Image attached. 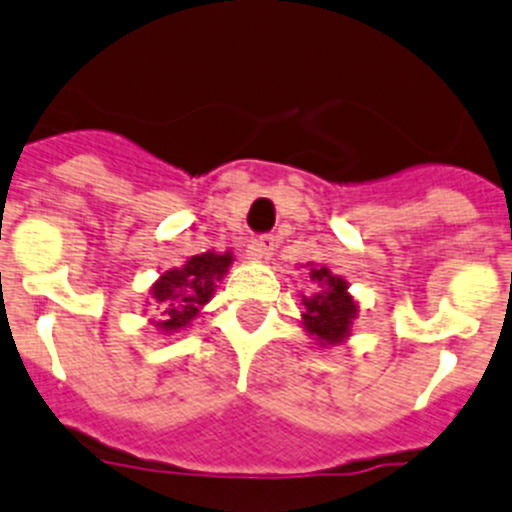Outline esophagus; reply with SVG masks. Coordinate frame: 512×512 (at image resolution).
Instances as JSON below:
<instances>
[{"label":"esophagus","instance_id":"1","mask_svg":"<svg viewBox=\"0 0 512 512\" xmlns=\"http://www.w3.org/2000/svg\"><path fill=\"white\" fill-rule=\"evenodd\" d=\"M275 247H278V240L272 234H262L250 245V260H270Z\"/></svg>","mask_w":512,"mask_h":512}]
</instances>
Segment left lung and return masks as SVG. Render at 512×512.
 Masks as SVG:
<instances>
[{"mask_svg": "<svg viewBox=\"0 0 512 512\" xmlns=\"http://www.w3.org/2000/svg\"><path fill=\"white\" fill-rule=\"evenodd\" d=\"M310 280L318 290L303 295V323L305 333L318 346H338L351 336V326L358 318V303L348 293V283L341 275H333L326 265H308Z\"/></svg>", "mask_w": 512, "mask_h": 512, "instance_id": "1", "label": "left lung"}]
</instances>
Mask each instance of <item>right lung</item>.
Segmentation results:
<instances>
[{
  "label": "right lung",
  "mask_w": 512,
  "mask_h": 512,
  "mask_svg": "<svg viewBox=\"0 0 512 512\" xmlns=\"http://www.w3.org/2000/svg\"><path fill=\"white\" fill-rule=\"evenodd\" d=\"M232 252H202L184 262L181 267L161 272V278L148 290V300L154 305L156 331L179 333L191 326V321L202 313L204 305L212 300L219 280L227 275L232 265Z\"/></svg>",
  "instance_id": "add662e5"
}]
</instances>
